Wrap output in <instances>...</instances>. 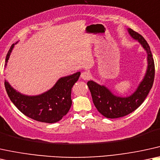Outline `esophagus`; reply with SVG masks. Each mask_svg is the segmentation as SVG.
I'll use <instances>...</instances> for the list:
<instances>
[{"label": "esophagus", "instance_id": "34e87169", "mask_svg": "<svg viewBox=\"0 0 160 160\" xmlns=\"http://www.w3.org/2000/svg\"><path fill=\"white\" fill-rule=\"evenodd\" d=\"M81 78L84 80H87L90 78V74L88 72H83L81 73Z\"/></svg>", "mask_w": 160, "mask_h": 160}]
</instances>
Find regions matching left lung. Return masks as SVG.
Masks as SVG:
<instances>
[{
  "instance_id": "obj_1",
  "label": "left lung",
  "mask_w": 160,
  "mask_h": 160,
  "mask_svg": "<svg viewBox=\"0 0 160 160\" xmlns=\"http://www.w3.org/2000/svg\"><path fill=\"white\" fill-rule=\"evenodd\" d=\"M128 32L131 37L137 40L147 52L146 73L136 91L130 96L122 98L114 95L105 86L97 83L92 80L87 82L95 107L101 114L107 118H119L136 110L146 98L152 88L154 80V61L150 46L145 38L137 32L131 29H128Z\"/></svg>"
}]
</instances>
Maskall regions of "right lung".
<instances>
[{
	"label": "right lung",
	"mask_w": 160,
	"mask_h": 160,
	"mask_svg": "<svg viewBox=\"0 0 160 160\" xmlns=\"http://www.w3.org/2000/svg\"><path fill=\"white\" fill-rule=\"evenodd\" d=\"M15 44H12L8 52L5 66ZM80 75V72H77L60 78L51 89L35 96L18 92L6 80L4 85L9 99L24 115L39 122L54 123L60 121L69 111L72 102V88Z\"/></svg>",
	"instance_id": "1"
}]
</instances>
